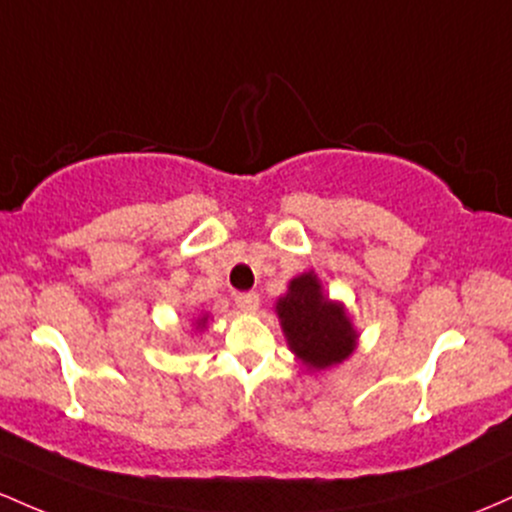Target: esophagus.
<instances>
[{"instance_id":"esophagus-1","label":"esophagus","mask_w":512,"mask_h":512,"mask_svg":"<svg viewBox=\"0 0 512 512\" xmlns=\"http://www.w3.org/2000/svg\"><path fill=\"white\" fill-rule=\"evenodd\" d=\"M234 302H237V307L244 314H254L258 309V295H256V292H239V295L234 297Z\"/></svg>"}]
</instances>
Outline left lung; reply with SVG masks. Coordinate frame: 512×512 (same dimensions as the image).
I'll return each mask as SVG.
<instances>
[{
  "label": "left lung",
  "instance_id": "obj_1",
  "mask_svg": "<svg viewBox=\"0 0 512 512\" xmlns=\"http://www.w3.org/2000/svg\"><path fill=\"white\" fill-rule=\"evenodd\" d=\"M287 348L309 372L341 365L358 348L360 333L348 317L346 304L331 300L314 271H304L287 283L275 302Z\"/></svg>",
  "mask_w": 512,
  "mask_h": 512
}]
</instances>
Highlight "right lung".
<instances>
[{
	"instance_id": "1",
	"label": "right lung",
	"mask_w": 512,
	"mask_h": 512,
	"mask_svg": "<svg viewBox=\"0 0 512 512\" xmlns=\"http://www.w3.org/2000/svg\"><path fill=\"white\" fill-rule=\"evenodd\" d=\"M210 324V314H200L198 319H193V331H205Z\"/></svg>"
}]
</instances>
